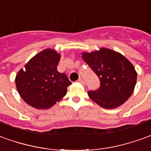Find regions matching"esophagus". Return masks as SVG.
<instances>
[{"label": "esophagus", "mask_w": 151, "mask_h": 151, "mask_svg": "<svg viewBox=\"0 0 151 151\" xmlns=\"http://www.w3.org/2000/svg\"><path fill=\"white\" fill-rule=\"evenodd\" d=\"M78 83H80V84H82V85H85V83H84V81H83L82 78H79L78 80Z\"/></svg>", "instance_id": "1"}]
</instances>
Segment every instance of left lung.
<instances>
[{"mask_svg":"<svg viewBox=\"0 0 151 151\" xmlns=\"http://www.w3.org/2000/svg\"><path fill=\"white\" fill-rule=\"evenodd\" d=\"M82 57L101 81L97 90L88 91L94 102L102 108L114 109L128 100L134 91L137 73L127 58L105 47L83 52Z\"/></svg>","mask_w":151,"mask_h":151,"instance_id":"obj_1","label":"left lung"}]
</instances>
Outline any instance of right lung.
I'll list each match as a JSON object with an SVG mask.
<instances>
[{"label": "right lung", "mask_w": 151, "mask_h": 151, "mask_svg": "<svg viewBox=\"0 0 151 151\" xmlns=\"http://www.w3.org/2000/svg\"><path fill=\"white\" fill-rule=\"evenodd\" d=\"M60 54L47 48L37 54L18 72L15 85L21 98L37 109L52 107L67 93L71 82L58 72Z\"/></svg>", "instance_id": "1"}]
</instances>
